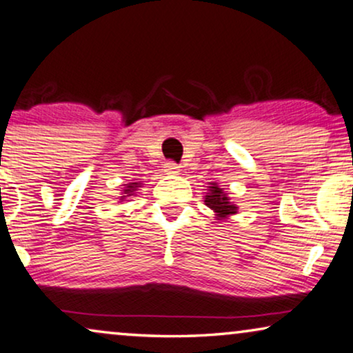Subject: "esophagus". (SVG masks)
<instances>
[{"label":"esophagus","mask_w":353,"mask_h":353,"mask_svg":"<svg viewBox=\"0 0 353 353\" xmlns=\"http://www.w3.org/2000/svg\"><path fill=\"white\" fill-rule=\"evenodd\" d=\"M164 168H166V172H168V174H176V172H179V166H177V164L174 163V161H168L166 164H164Z\"/></svg>","instance_id":"esophagus-1"}]
</instances>
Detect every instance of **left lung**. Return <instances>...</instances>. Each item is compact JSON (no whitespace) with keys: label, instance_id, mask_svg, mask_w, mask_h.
Wrapping results in <instances>:
<instances>
[{"label":"left lung","instance_id":"1","mask_svg":"<svg viewBox=\"0 0 353 353\" xmlns=\"http://www.w3.org/2000/svg\"><path fill=\"white\" fill-rule=\"evenodd\" d=\"M205 203L208 208L214 211L218 218H225V216L234 214L237 210V206L231 205V201H229L224 192L216 184H213V187H210V194L205 196Z\"/></svg>","mask_w":353,"mask_h":353}]
</instances>
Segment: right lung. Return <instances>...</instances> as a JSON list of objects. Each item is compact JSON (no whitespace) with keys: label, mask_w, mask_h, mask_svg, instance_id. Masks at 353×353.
Returning <instances> with one entry per match:
<instances>
[{"label":"right lung","mask_w":353,"mask_h":353,"mask_svg":"<svg viewBox=\"0 0 353 353\" xmlns=\"http://www.w3.org/2000/svg\"><path fill=\"white\" fill-rule=\"evenodd\" d=\"M139 187V184L137 182H130V184H128V189H124V196H129V195H134L132 192H135V189H137ZM124 196H122V199H124Z\"/></svg>","instance_id":"1"}]
</instances>
